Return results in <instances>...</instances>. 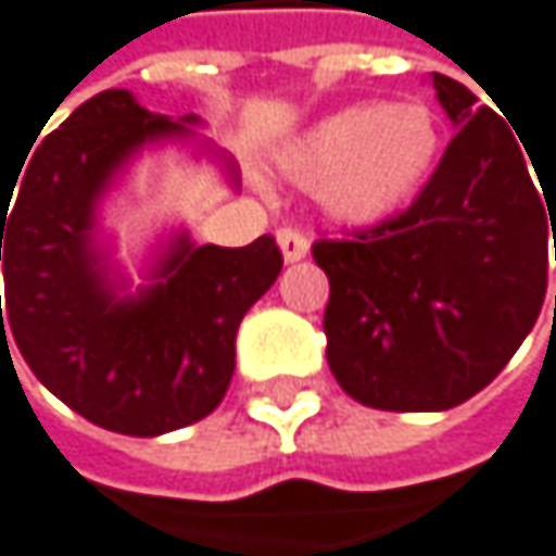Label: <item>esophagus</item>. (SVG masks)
I'll return each instance as SVG.
<instances>
[{
    "instance_id": "1",
    "label": "esophagus",
    "mask_w": 556,
    "mask_h": 556,
    "mask_svg": "<svg viewBox=\"0 0 556 556\" xmlns=\"http://www.w3.org/2000/svg\"><path fill=\"white\" fill-rule=\"evenodd\" d=\"M276 243H280L287 263H296V260H303L309 253V237L303 230H296V227H280V230H276Z\"/></svg>"
}]
</instances>
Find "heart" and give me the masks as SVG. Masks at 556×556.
<instances>
[{
  "instance_id": "obj_1",
  "label": "heart",
  "mask_w": 556,
  "mask_h": 556,
  "mask_svg": "<svg viewBox=\"0 0 556 556\" xmlns=\"http://www.w3.org/2000/svg\"><path fill=\"white\" fill-rule=\"evenodd\" d=\"M439 154L442 128L425 104H352L293 138L280 170L296 184H319L336 220L376 224L415 201Z\"/></svg>"
}]
</instances>
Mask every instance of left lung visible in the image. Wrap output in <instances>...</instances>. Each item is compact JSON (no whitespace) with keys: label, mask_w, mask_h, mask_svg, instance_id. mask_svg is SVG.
<instances>
[{"label":"left lung","mask_w":556,"mask_h":556,"mask_svg":"<svg viewBox=\"0 0 556 556\" xmlns=\"http://www.w3.org/2000/svg\"><path fill=\"white\" fill-rule=\"evenodd\" d=\"M431 85L458 131L412 207L313 243L329 369L382 412H445L494 382L541 316L556 240V180L536 190L518 131L462 81Z\"/></svg>","instance_id":"left-lung-1"}]
</instances>
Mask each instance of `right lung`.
<instances>
[{
    "label": "right lung",
    "mask_w": 556,
    "mask_h": 556,
    "mask_svg": "<svg viewBox=\"0 0 556 556\" xmlns=\"http://www.w3.org/2000/svg\"><path fill=\"white\" fill-rule=\"evenodd\" d=\"M184 131L125 88L101 91L25 154L15 204L0 197L2 349L9 332L52 395L138 439L193 425L220 405L237 326L283 269L269 233L237 250L180 237L154 287L114 296L91 250L94 204L141 144Z\"/></svg>",
    "instance_id": "add662e5"
}]
</instances>
